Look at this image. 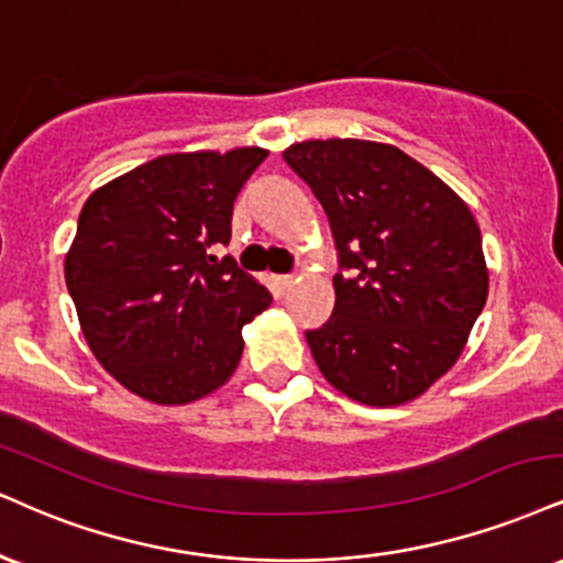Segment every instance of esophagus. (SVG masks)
Segmentation results:
<instances>
[{
    "label": "esophagus",
    "mask_w": 563,
    "mask_h": 563,
    "mask_svg": "<svg viewBox=\"0 0 563 563\" xmlns=\"http://www.w3.org/2000/svg\"><path fill=\"white\" fill-rule=\"evenodd\" d=\"M294 283H296L294 275H277V277H275V286L280 288V290H288L290 286H294Z\"/></svg>",
    "instance_id": "34e87169"
}]
</instances>
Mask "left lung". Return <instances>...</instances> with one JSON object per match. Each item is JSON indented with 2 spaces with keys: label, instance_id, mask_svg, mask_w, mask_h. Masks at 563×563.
Returning <instances> with one entry per match:
<instances>
[{
  "label": "left lung",
  "instance_id": "obj_1",
  "mask_svg": "<svg viewBox=\"0 0 563 563\" xmlns=\"http://www.w3.org/2000/svg\"><path fill=\"white\" fill-rule=\"evenodd\" d=\"M283 159L322 205L341 264L333 317L307 330L317 367L358 404L415 401L456 364L487 301L477 220L390 144L301 141Z\"/></svg>",
  "mask_w": 563,
  "mask_h": 563
}]
</instances>
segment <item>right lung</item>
<instances>
[{"label": "right lung", "mask_w": 563, "mask_h": 563, "mask_svg": "<svg viewBox=\"0 0 563 563\" xmlns=\"http://www.w3.org/2000/svg\"><path fill=\"white\" fill-rule=\"evenodd\" d=\"M267 148L183 152L97 188L78 217L65 283L99 364L152 404L199 401L230 380L243 324L273 296L225 256L233 201Z\"/></svg>", "instance_id": "add662e5"}]
</instances>
